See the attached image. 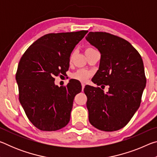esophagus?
<instances>
[{
  "instance_id": "1",
  "label": "esophagus",
  "mask_w": 157,
  "mask_h": 157,
  "mask_svg": "<svg viewBox=\"0 0 157 157\" xmlns=\"http://www.w3.org/2000/svg\"><path fill=\"white\" fill-rule=\"evenodd\" d=\"M84 86H85V84L84 83H82V91H83V90L84 89Z\"/></svg>"
}]
</instances>
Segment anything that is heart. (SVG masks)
<instances>
[{"instance_id":"b5f03b06","label":"heart","mask_w":157,"mask_h":157,"mask_svg":"<svg viewBox=\"0 0 157 157\" xmlns=\"http://www.w3.org/2000/svg\"><path fill=\"white\" fill-rule=\"evenodd\" d=\"M95 50V49L93 48H87L86 50H85V53L87 52L91 51V50ZM72 57H73V55H71V58H70L71 61V59H72ZM91 73H90L89 71H86V70H83V69H79V70L77 71L76 72L73 73L71 77H72L73 79H78V80H79V81L86 82L87 80H88L90 77H91Z\"/></svg>"}]
</instances>
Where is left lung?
<instances>
[{"mask_svg": "<svg viewBox=\"0 0 157 157\" xmlns=\"http://www.w3.org/2000/svg\"><path fill=\"white\" fill-rule=\"evenodd\" d=\"M86 39L99 50L100 66L92 82L109 86L86 85L90 123L100 130L113 132L129 123L140 107L146 85L144 66L139 52L121 37L103 32H90Z\"/></svg>", "mask_w": 157, "mask_h": 157, "instance_id": "left-lung-1", "label": "left lung"}]
</instances>
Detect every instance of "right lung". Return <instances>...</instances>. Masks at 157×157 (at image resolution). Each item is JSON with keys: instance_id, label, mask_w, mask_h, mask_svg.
I'll use <instances>...</instances> for the list:
<instances>
[{"instance_id": "1", "label": "right lung", "mask_w": 157, "mask_h": 157, "mask_svg": "<svg viewBox=\"0 0 157 157\" xmlns=\"http://www.w3.org/2000/svg\"><path fill=\"white\" fill-rule=\"evenodd\" d=\"M86 30L50 33L26 50L18 65L16 79L19 101L29 120L42 131H56L70 121L75 95L82 91L78 80L66 86L55 84V78L68 70L70 56Z\"/></svg>"}]
</instances>
